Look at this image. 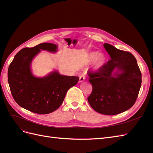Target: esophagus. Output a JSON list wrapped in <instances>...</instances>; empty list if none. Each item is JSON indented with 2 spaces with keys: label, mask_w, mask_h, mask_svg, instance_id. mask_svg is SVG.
I'll return each instance as SVG.
<instances>
[{
  "label": "esophagus",
  "mask_w": 153,
  "mask_h": 153,
  "mask_svg": "<svg viewBox=\"0 0 153 153\" xmlns=\"http://www.w3.org/2000/svg\"><path fill=\"white\" fill-rule=\"evenodd\" d=\"M85 80V76L81 75V76H80V78H79V82H84Z\"/></svg>",
  "instance_id": "1"
}]
</instances>
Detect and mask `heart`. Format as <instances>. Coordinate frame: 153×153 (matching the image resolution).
<instances>
[{"mask_svg":"<svg viewBox=\"0 0 153 153\" xmlns=\"http://www.w3.org/2000/svg\"><path fill=\"white\" fill-rule=\"evenodd\" d=\"M87 62L91 63L94 61V65L96 68H99L103 65L105 58L102 54H99L96 52H92L88 54L87 57Z\"/></svg>","mask_w":153,"mask_h":153,"instance_id":"1","label":"heart"}]
</instances>
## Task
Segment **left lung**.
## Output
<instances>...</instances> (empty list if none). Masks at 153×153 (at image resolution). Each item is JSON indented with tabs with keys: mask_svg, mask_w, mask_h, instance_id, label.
Here are the masks:
<instances>
[{
	"mask_svg": "<svg viewBox=\"0 0 153 153\" xmlns=\"http://www.w3.org/2000/svg\"><path fill=\"white\" fill-rule=\"evenodd\" d=\"M103 46L111 59L97 71L88 72L92 91L87 100L96 112L113 115L126 111L135 104L141 87L142 74L130 52L108 43ZM115 68L117 71L113 74Z\"/></svg>",
	"mask_w": 153,
	"mask_h": 153,
	"instance_id": "1",
	"label": "left lung"
}]
</instances>
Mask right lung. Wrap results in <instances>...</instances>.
Returning <instances> with one entry per match:
<instances>
[{
	"label": "right lung",
	"mask_w": 153,
	"mask_h": 153,
	"mask_svg": "<svg viewBox=\"0 0 153 153\" xmlns=\"http://www.w3.org/2000/svg\"><path fill=\"white\" fill-rule=\"evenodd\" d=\"M57 46L43 43L18 52L8 68L7 77L14 100L32 112L47 114L56 110L63 102L67 91L75 85L78 76H68L53 71L43 78L35 77L30 70L32 59L41 50L55 52Z\"/></svg>",
	"instance_id": "add662e5"
}]
</instances>
